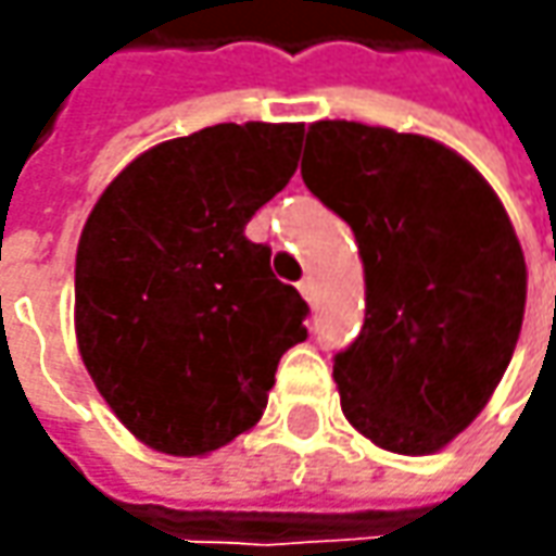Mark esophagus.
I'll list each match as a JSON object with an SVG mask.
<instances>
[{"label":"esophagus","mask_w":556,"mask_h":556,"mask_svg":"<svg viewBox=\"0 0 556 556\" xmlns=\"http://www.w3.org/2000/svg\"><path fill=\"white\" fill-rule=\"evenodd\" d=\"M296 288H300V293H303V300H306L309 306H315V300H318V285H315V278H303Z\"/></svg>","instance_id":"34e87169"}]
</instances>
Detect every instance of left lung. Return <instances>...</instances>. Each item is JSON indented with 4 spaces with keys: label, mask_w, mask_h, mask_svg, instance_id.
Here are the masks:
<instances>
[{
    "label": "left lung",
    "mask_w": 556,
    "mask_h": 556,
    "mask_svg": "<svg viewBox=\"0 0 556 556\" xmlns=\"http://www.w3.org/2000/svg\"><path fill=\"white\" fill-rule=\"evenodd\" d=\"M300 173L365 266V325L333 355L340 408L374 445L433 455L517 350L526 260L510 216L458 151L383 126L312 123Z\"/></svg>",
    "instance_id": "1"
}]
</instances>
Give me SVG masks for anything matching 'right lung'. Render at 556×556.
<instances>
[{
	"mask_svg": "<svg viewBox=\"0 0 556 556\" xmlns=\"http://www.w3.org/2000/svg\"><path fill=\"white\" fill-rule=\"evenodd\" d=\"M303 123H219L139 154L76 247V346L98 393L154 452L194 458L247 433L306 300L271 275L253 213L296 173Z\"/></svg>",
	"mask_w": 556,
	"mask_h": 556,
	"instance_id": "right-lung-1",
	"label": "right lung"
}]
</instances>
